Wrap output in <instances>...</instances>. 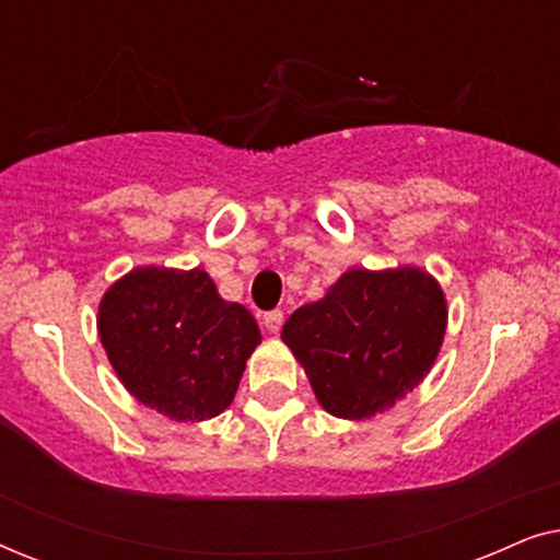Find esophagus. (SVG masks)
Instances as JSON below:
<instances>
[{
  "instance_id": "obj_1",
  "label": "esophagus",
  "mask_w": 560,
  "mask_h": 560,
  "mask_svg": "<svg viewBox=\"0 0 560 560\" xmlns=\"http://www.w3.org/2000/svg\"><path fill=\"white\" fill-rule=\"evenodd\" d=\"M265 328L270 334H278L280 328H282V324H285V316H282V311H270V313H265Z\"/></svg>"
}]
</instances>
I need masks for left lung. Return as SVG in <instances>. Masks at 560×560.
I'll use <instances>...</instances> for the list:
<instances>
[{
	"mask_svg": "<svg viewBox=\"0 0 560 560\" xmlns=\"http://www.w3.org/2000/svg\"><path fill=\"white\" fill-rule=\"evenodd\" d=\"M446 334V301L431 275L349 270L326 298L282 326L318 402L339 418H370L412 393Z\"/></svg>",
	"mask_w": 560,
	"mask_h": 560,
	"instance_id": "8db88e82",
	"label": "left lung"
}]
</instances>
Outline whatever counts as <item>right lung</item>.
Instances as JSON below:
<instances>
[{"label": "right lung", "instance_id": "right-lung-1", "mask_svg": "<svg viewBox=\"0 0 560 560\" xmlns=\"http://www.w3.org/2000/svg\"><path fill=\"white\" fill-rule=\"evenodd\" d=\"M98 336L129 393L173 420L224 412L262 339L252 313L198 267L129 272L98 305Z\"/></svg>", "mask_w": 560, "mask_h": 560}]
</instances>
